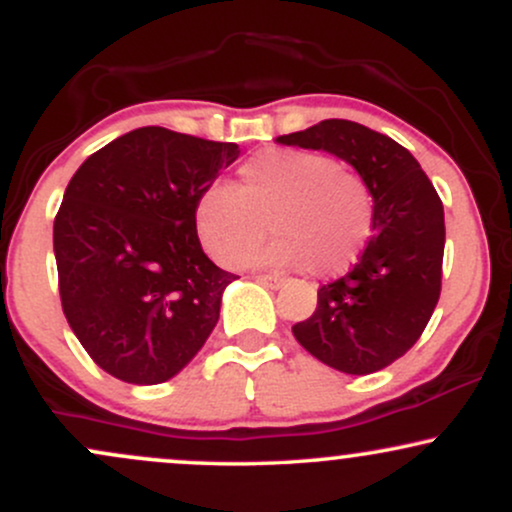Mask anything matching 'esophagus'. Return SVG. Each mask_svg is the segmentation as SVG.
Listing matches in <instances>:
<instances>
[{
    "label": "esophagus",
    "instance_id": "esophagus-1",
    "mask_svg": "<svg viewBox=\"0 0 512 512\" xmlns=\"http://www.w3.org/2000/svg\"><path fill=\"white\" fill-rule=\"evenodd\" d=\"M255 279L260 281V284L269 286V289H281V286H284V279L276 274H260V276H255Z\"/></svg>",
    "mask_w": 512,
    "mask_h": 512
}]
</instances>
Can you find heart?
Wrapping results in <instances>:
<instances>
[{"label": "heart", "mask_w": 512, "mask_h": 512, "mask_svg": "<svg viewBox=\"0 0 512 512\" xmlns=\"http://www.w3.org/2000/svg\"><path fill=\"white\" fill-rule=\"evenodd\" d=\"M192 216L202 245L226 267L248 262L272 226L279 238L264 262L325 279L344 274L368 245L375 202L368 182L330 156L264 149L238 168V187L209 182Z\"/></svg>", "instance_id": "1"}]
</instances>
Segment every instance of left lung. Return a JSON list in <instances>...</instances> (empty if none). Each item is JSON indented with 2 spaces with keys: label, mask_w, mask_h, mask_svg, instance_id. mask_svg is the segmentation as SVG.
<instances>
[{
  "label": "left lung",
  "mask_w": 512,
  "mask_h": 512,
  "mask_svg": "<svg viewBox=\"0 0 512 512\" xmlns=\"http://www.w3.org/2000/svg\"><path fill=\"white\" fill-rule=\"evenodd\" d=\"M276 142L351 163L375 202L363 255L317 291L315 313L293 325V337L342 373L383 370L416 344L440 298L445 216L436 187L404 146L351 120H322Z\"/></svg>",
  "instance_id": "8db88e82"
}]
</instances>
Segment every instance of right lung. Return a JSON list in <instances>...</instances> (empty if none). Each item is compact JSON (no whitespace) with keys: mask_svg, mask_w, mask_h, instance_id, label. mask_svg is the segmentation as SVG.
<instances>
[{"mask_svg":"<svg viewBox=\"0 0 512 512\" xmlns=\"http://www.w3.org/2000/svg\"><path fill=\"white\" fill-rule=\"evenodd\" d=\"M238 144L139 127L91 154L55 216L62 310L86 354L117 380L178 375L219 322L236 276L204 255L195 199Z\"/></svg>","mask_w":512,"mask_h":512,"instance_id":"obj_1","label":"right lung"}]
</instances>
